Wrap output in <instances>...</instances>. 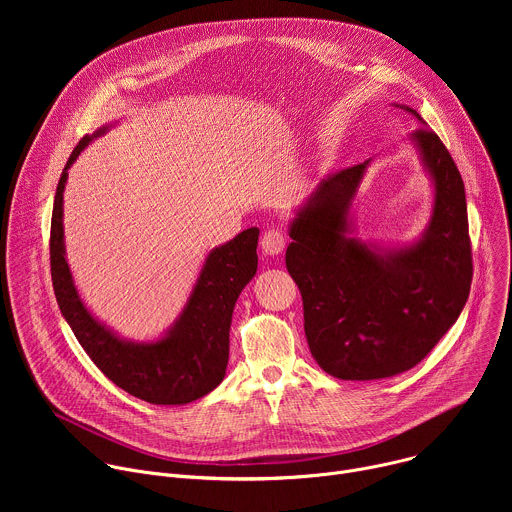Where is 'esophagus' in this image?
Segmentation results:
<instances>
[{
  "mask_svg": "<svg viewBox=\"0 0 512 512\" xmlns=\"http://www.w3.org/2000/svg\"><path fill=\"white\" fill-rule=\"evenodd\" d=\"M261 249L265 255H277L285 249V233L279 227H271L261 237Z\"/></svg>",
  "mask_w": 512,
  "mask_h": 512,
  "instance_id": "34e87169",
  "label": "esophagus"
}]
</instances>
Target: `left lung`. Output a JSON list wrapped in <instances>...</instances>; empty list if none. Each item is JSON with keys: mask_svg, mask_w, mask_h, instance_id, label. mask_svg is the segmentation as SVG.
<instances>
[{"mask_svg": "<svg viewBox=\"0 0 512 512\" xmlns=\"http://www.w3.org/2000/svg\"><path fill=\"white\" fill-rule=\"evenodd\" d=\"M423 125L411 135L435 184L423 239L377 253L348 239V204L369 162L320 182L289 227L285 267L300 287L304 330L320 367L344 381L413 369L458 320L472 283L464 182L442 139Z\"/></svg>", "mask_w": 512, "mask_h": 512, "instance_id": "left-lung-1", "label": "left lung"}]
</instances>
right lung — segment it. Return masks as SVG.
<instances>
[{"instance_id": "1", "label": "right lung", "mask_w": 512, "mask_h": 512, "mask_svg": "<svg viewBox=\"0 0 512 512\" xmlns=\"http://www.w3.org/2000/svg\"><path fill=\"white\" fill-rule=\"evenodd\" d=\"M89 141L91 137L85 135L72 150L54 196L50 273L58 308L91 360L119 389L156 405L196 401L225 379L233 308L257 271L259 229L243 231L206 257L192 296L166 338L152 344L117 338L87 312L64 259L62 192L66 172Z\"/></svg>"}]
</instances>
